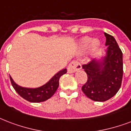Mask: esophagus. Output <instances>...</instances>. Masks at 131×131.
Wrapping results in <instances>:
<instances>
[{"instance_id":"esophagus-1","label":"esophagus","mask_w":131,"mask_h":131,"mask_svg":"<svg viewBox=\"0 0 131 131\" xmlns=\"http://www.w3.org/2000/svg\"><path fill=\"white\" fill-rule=\"evenodd\" d=\"M82 69V64L78 60H73L69 64L67 68L69 73H73V72Z\"/></svg>"}]
</instances>
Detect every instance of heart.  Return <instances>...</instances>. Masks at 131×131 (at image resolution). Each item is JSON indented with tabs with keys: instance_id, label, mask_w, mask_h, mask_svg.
<instances>
[{
	"instance_id": "heart-1",
	"label": "heart",
	"mask_w": 131,
	"mask_h": 131,
	"mask_svg": "<svg viewBox=\"0 0 131 131\" xmlns=\"http://www.w3.org/2000/svg\"><path fill=\"white\" fill-rule=\"evenodd\" d=\"M101 43L98 39H94L90 37H84L80 41L79 47L82 51H86L88 48L92 53L97 51Z\"/></svg>"
}]
</instances>
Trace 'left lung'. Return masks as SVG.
<instances>
[{
  "instance_id": "left-lung-1",
  "label": "left lung",
  "mask_w": 131,
  "mask_h": 131,
  "mask_svg": "<svg viewBox=\"0 0 131 131\" xmlns=\"http://www.w3.org/2000/svg\"><path fill=\"white\" fill-rule=\"evenodd\" d=\"M104 34L108 46L105 56L82 66L88 76L82 91L94 101H106L113 97L120 89L123 76L122 51L113 36Z\"/></svg>"
}]
</instances>
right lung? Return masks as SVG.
Instances as JSON below:
<instances>
[{"instance_id":"1","label":"right lung","mask_w":131,"mask_h":131,"mask_svg":"<svg viewBox=\"0 0 131 131\" xmlns=\"http://www.w3.org/2000/svg\"><path fill=\"white\" fill-rule=\"evenodd\" d=\"M67 71V69L60 71L47 83L37 88H28L18 86L11 76L9 75V77L12 86L20 96L29 102L40 103L47 101L54 94L59 86L60 78Z\"/></svg>"}]
</instances>
